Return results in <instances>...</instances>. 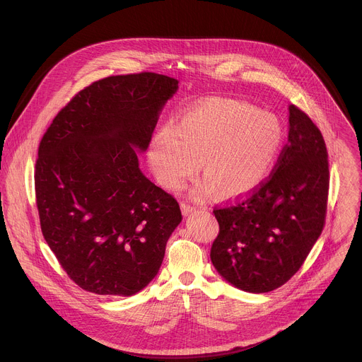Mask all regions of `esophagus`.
I'll use <instances>...</instances> for the list:
<instances>
[{"label": "esophagus", "instance_id": "1", "mask_svg": "<svg viewBox=\"0 0 362 362\" xmlns=\"http://www.w3.org/2000/svg\"><path fill=\"white\" fill-rule=\"evenodd\" d=\"M180 208H182V212H183L185 215H189V214L194 212V209H196L193 204H190V203H187V202H182V203H180Z\"/></svg>", "mask_w": 362, "mask_h": 362}]
</instances>
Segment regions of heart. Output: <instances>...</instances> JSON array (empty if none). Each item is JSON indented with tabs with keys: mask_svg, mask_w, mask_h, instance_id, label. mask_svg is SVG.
I'll use <instances>...</instances> for the list:
<instances>
[{
	"mask_svg": "<svg viewBox=\"0 0 362 362\" xmlns=\"http://www.w3.org/2000/svg\"><path fill=\"white\" fill-rule=\"evenodd\" d=\"M284 137L275 115L235 100H212L185 110L175 126L165 124L154 133L148 160L158 180L176 190L199 170L200 159L206 179L194 194L216 189L223 197H236L267 179Z\"/></svg>",
	"mask_w": 362,
	"mask_h": 362,
	"instance_id": "1",
	"label": "heart"
}]
</instances>
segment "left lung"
I'll use <instances>...</instances> for the list:
<instances>
[{"label": "left lung", "mask_w": 362, "mask_h": 362, "mask_svg": "<svg viewBox=\"0 0 362 362\" xmlns=\"http://www.w3.org/2000/svg\"><path fill=\"white\" fill-rule=\"evenodd\" d=\"M329 165L317 124L289 106V134L271 175L249 196L215 206L219 233L211 259L236 288L264 293L303 265L327 216Z\"/></svg>", "instance_id": "obj_1"}]
</instances>
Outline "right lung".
<instances>
[{
    "mask_svg": "<svg viewBox=\"0 0 362 362\" xmlns=\"http://www.w3.org/2000/svg\"><path fill=\"white\" fill-rule=\"evenodd\" d=\"M179 81L110 76L80 90L44 133L35 162L41 232L81 289L130 296L159 272L182 221L177 200L139 169Z\"/></svg>",
    "mask_w": 362,
    "mask_h": 362,
    "instance_id": "obj_1",
    "label": "right lung"
}]
</instances>
